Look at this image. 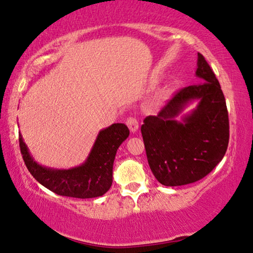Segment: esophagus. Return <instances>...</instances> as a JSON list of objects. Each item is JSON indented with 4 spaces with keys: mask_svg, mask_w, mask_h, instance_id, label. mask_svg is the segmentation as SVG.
<instances>
[{
    "mask_svg": "<svg viewBox=\"0 0 253 253\" xmlns=\"http://www.w3.org/2000/svg\"><path fill=\"white\" fill-rule=\"evenodd\" d=\"M126 126H129L131 132H137L139 129V122L135 118H129L126 120Z\"/></svg>",
    "mask_w": 253,
    "mask_h": 253,
    "instance_id": "esophagus-1",
    "label": "esophagus"
}]
</instances>
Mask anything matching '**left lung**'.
<instances>
[{
    "instance_id": "obj_1",
    "label": "left lung",
    "mask_w": 253,
    "mask_h": 253,
    "mask_svg": "<svg viewBox=\"0 0 253 253\" xmlns=\"http://www.w3.org/2000/svg\"><path fill=\"white\" fill-rule=\"evenodd\" d=\"M195 76L204 81L179 91L141 126L149 168L164 186L192 184L214 169L229 140L226 100L214 73L197 53ZM197 102L187 113L184 109Z\"/></svg>"
}]
</instances>
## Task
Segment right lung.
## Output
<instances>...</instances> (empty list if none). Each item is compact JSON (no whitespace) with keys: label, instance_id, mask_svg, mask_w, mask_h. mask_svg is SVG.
<instances>
[{"label":"right lung","instance_id":"obj_1","mask_svg":"<svg viewBox=\"0 0 253 253\" xmlns=\"http://www.w3.org/2000/svg\"><path fill=\"white\" fill-rule=\"evenodd\" d=\"M129 134L123 123L100 130L85 161L69 169H54L36 162L20 132L19 145L28 171L45 188L58 195L92 199L102 196L111 188L116 152Z\"/></svg>","mask_w":253,"mask_h":253}]
</instances>
